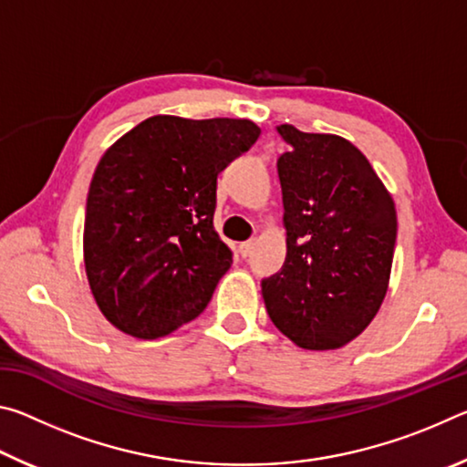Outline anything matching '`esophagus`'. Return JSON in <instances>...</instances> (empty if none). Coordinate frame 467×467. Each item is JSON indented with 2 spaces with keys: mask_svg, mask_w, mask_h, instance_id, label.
<instances>
[{
  "mask_svg": "<svg viewBox=\"0 0 467 467\" xmlns=\"http://www.w3.org/2000/svg\"><path fill=\"white\" fill-rule=\"evenodd\" d=\"M253 247H255V243H253V241L241 243V244H239V253H241V257L247 259V257L251 255V253H253Z\"/></svg>",
  "mask_w": 467,
  "mask_h": 467,
  "instance_id": "1",
  "label": "esophagus"
}]
</instances>
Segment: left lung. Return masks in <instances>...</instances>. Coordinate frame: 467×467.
Segmentation results:
<instances>
[{"instance_id": "obj_1", "label": "left lung", "mask_w": 467, "mask_h": 467, "mask_svg": "<svg viewBox=\"0 0 467 467\" xmlns=\"http://www.w3.org/2000/svg\"><path fill=\"white\" fill-rule=\"evenodd\" d=\"M286 262L262 280L274 326L306 350L357 337L389 284L398 216L367 156L329 133L280 125Z\"/></svg>"}]
</instances>
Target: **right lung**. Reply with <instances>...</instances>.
Segmentation results:
<instances>
[{
    "label": "right lung",
    "instance_id": "add662e5",
    "mask_svg": "<svg viewBox=\"0 0 467 467\" xmlns=\"http://www.w3.org/2000/svg\"><path fill=\"white\" fill-rule=\"evenodd\" d=\"M259 133L247 119L156 115L100 158L86 200L84 264L115 327L161 337L208 306L233 264L214 228L218 175Z\"/></svg>",
    "mask_w": 467,
    "mask_h": 467
}]
</instances>
